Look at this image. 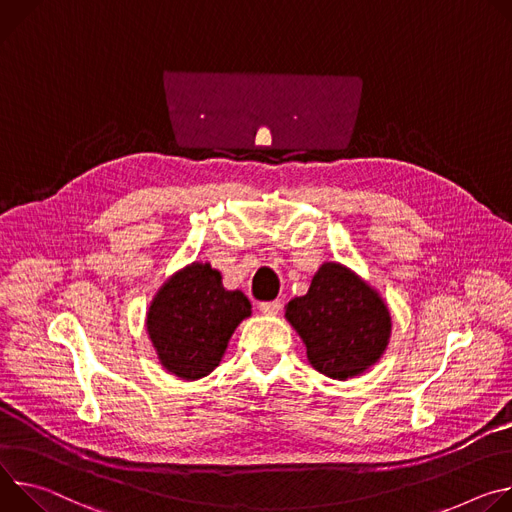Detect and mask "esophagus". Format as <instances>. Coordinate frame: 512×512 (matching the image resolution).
Returning <instances> with one entry per match:
<instances>
[{"label":"esophagus","mask_w":512,"mask_h":512,"mask_svg":"<svg viewBox=\"0 0 512 512\" xmlns=\"http://www.w3.org/2000/svg\"><path fill=\"white\" fill-rule=\"evenodd\" d=\"M282 309V303L276 299V301H264V303H260V311L264 313V315H276L278 311Z\"/></svg>","instance_id":"obj_1"}]
</instances>
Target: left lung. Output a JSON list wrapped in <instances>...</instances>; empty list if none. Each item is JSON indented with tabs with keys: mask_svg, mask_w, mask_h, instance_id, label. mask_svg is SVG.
Listing matches in <instances>:
<instances>
[{
	"mask_svg": "<svg viewBox=\"0 0 512 512\" xmlns=\"http://www.w3.org/2000/svg\"><path fill=\"white\" fill-rule=\"evenodd\" d=\"M285 317L305 342L311 366L337 380L376 364L392 325L380 295L337 262L317 270L307 295L289 301Z\"/></svg>",
	"mask_w": 512,
	"mask_h": 512,
	"instance_id": "1",
	"label": "left lung"
}]
</instances>
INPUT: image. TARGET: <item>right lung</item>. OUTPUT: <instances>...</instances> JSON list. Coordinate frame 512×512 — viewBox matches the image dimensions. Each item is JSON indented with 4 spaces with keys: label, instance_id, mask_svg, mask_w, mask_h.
<instances>
[{
    "label": "right lung",
    "instance_id": "right-lung-1",
    "mask_svg": "<svg viewBox=\"0 0 512 512\" xmlns=\"http://www.w3.org/2000/svg\"><path fill=\"white\" fill-rule=\"evenodd\" d=\"M250 313L242 291H225L217 270L193 262L156 293L146 329L160 364L183 380H197L219 366L232 333Z\"/></svg>",
    "mask_w": 512,
    "mask_h": 512
}]
</instances>
